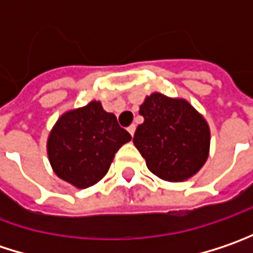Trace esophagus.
I'll return each mask as SVG.
<instances>
[{
  "instance_id": "esophagus-1",
  "label": "esophagus",
  "mask_w": 253,
  "mask_h": 253,
  "mask_svg": "<svg viewBox=\"0 0 253 253\" xmlns=\"http://www.w3.org/2000/svg\"><path fill=\"white\" fill-rule=\"evenodd\" d=\"M127 130H128V133L133 136V134H134V131H136V126H134V125H131V126L127 127Z\"/></svg>"
}]
</instances>
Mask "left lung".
Wrapping results in <instances>:
<instances>
[{"mask_svg": "<svg viewBox=\"0 0 253 253\" xmlns=\"http://www.w3.org/2000/svg\"><path fill=\"white\" fill-rule=\"evenodd\" d=\"M139 113L144 122L133 143L149 170L168 182H183L201 170L209 156L211 130L189 101L153 93Z\"/></svg>", "mask_w": 253, "mask_h": 253, "instance_id": "left-lung-1", "label": "left lung"}]
</instances>
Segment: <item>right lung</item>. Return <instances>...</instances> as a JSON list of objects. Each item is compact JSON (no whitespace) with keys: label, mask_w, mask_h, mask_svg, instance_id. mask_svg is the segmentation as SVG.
I'll list each match as a JSON object with an SVG mask.
<instances>
[{"label":"right lung","mask_w":253,"mask_h":253,"mask_svg":"<svg viewBox=\"0 0 253 253\" xmlns=\"http://www.w3.org/2000/svg\"><path fill=\"white\" fill-rule=\"evenodd\" d=\"M131 140L100 101L64 113L50 131L47 153L54 173L79 189L101 180L116 152Z\"/></svg>","instance_id":"obj_1"}]
</instances>
